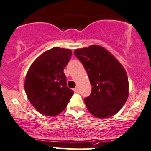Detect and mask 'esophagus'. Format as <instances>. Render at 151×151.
I'll use <instances>...</instances> for the list:
<instances>
[{
    "label": "esophagus",
    "mask_w": 151,
    "mask_h": 151,
    "mask_svg": "<svg viewBox=\"0 0 151 151\" xmlns=\"http://www.w3.org/2000/svg\"><path fill=\"white\" fill-rule=\"evenodd\" d=\"M73 90H74V92H77V93H78V92H79V89H78V86H76V87H75V88H74V89H73Z\"/></svg>",
    "instance_id": "1"
}]
</instances>
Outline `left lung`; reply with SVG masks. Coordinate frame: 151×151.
I'll use <instances>...</instances> for the list:
<instances>
[{"mask_svg": "<svg viewBox=\"0 0 151 151\" xmlns=\"http://www.w3.org/2000/svg\"><path fill=\"white\" fill-rule=\"evenodd\" d=\"M74 54L83 65L92 92L84 98L89 112L98 118L117 114L128 97V80L121 64L108 50L99 45L76 49Z\"/></svg>", "mask_w": 151, "mask_h": 151, "instance_id": "8db88e82", "label": "left lung"}]
</instances>
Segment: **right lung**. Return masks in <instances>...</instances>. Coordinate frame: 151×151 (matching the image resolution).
I'll list each match as a JSON object with an SVG mask.
<instances>
[{
    "label": "right lung",
    "mask_w": 151,
    "mask_h": 151,
    "mask_svg": "<svg viewBox=\"0 0 151 151\" xmlns=\"http://www.w3.org/2000/svg\"><path fill=\"white\" fill-rule=\"evenodd\" d=\"M71 56L70 49L55 47L40 55L27 73L25 93L33 106L43 115L60 114L73 95L67 86L64 73Z\"/></svg>",
    "instance_id": "right-lung-1"
}]
</instances>
